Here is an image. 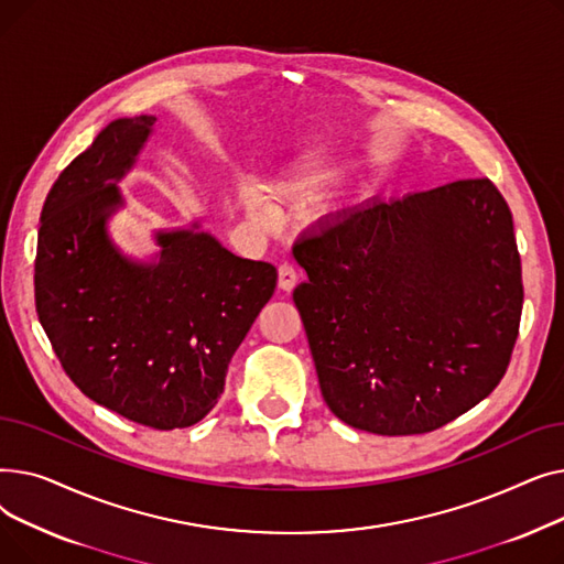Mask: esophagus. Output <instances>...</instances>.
<instances>
[{
	"label": "esophagus",
	"mask_w": 564,
	"mask_h": 564,
	"mask_svg": "<svg viewBox=\"0 0 564 564\" xmlns=\"http://www.w3.org/2000/svg\"><path fill=\"white\" fill-rule=\"evenodd\" d=\"M294 285H297V267L290 264V262H283L279 267V288L290 292Z\"/></svg>",
	"instance_id": "34e87169"
}]
</instances>
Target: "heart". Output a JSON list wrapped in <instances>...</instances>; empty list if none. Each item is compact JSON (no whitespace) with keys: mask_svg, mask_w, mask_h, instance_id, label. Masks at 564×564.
Segmentation results:
<instances>
[{"mask_svg":"<svg viewBox=\"0 0 564 564\" xmlns=\"http://www.w3.org/2000/svg\"><path fill=\"white\" fill-rule=\"evenodd\" d=\"M245 203H247V207H249V210H251L256 217H270V215H272V203H270V198H267V196L262 194V189H258V187H253V185H247V189H245Z\"/></svg>","mask_w":564,"mask_h":564,"instance_id":"heart-1","label":"heart"}]
</instances>
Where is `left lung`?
<instances>
[{"instance_id": "8db88e82", "label": "left lung", "mask_w": 564, "mask_h": 564, "mask_svg": "<svg viewBox=\"0 0 564 564\" xmlns=\"http://www.w3.org/2000/svg\"><path fill=\"white\" fill-rule=\"evenodd\" d=\"M294 288L319 391L381 436L425 434L508 370L523 283L512 213L489 177L370 198L302 235Z\"/></svg>"}]
</instances>
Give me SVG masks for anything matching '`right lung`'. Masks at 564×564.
Instances as JSON below:
<instances>
[{
	"mask_svg": "<svg viewBox=\"0 0 564 564\" xmlns=\"http://www.w3.org/2000/svg\"><path fill=\"white\" fill-rule=\"evenodd\" d=\"M155 116L111 121L52 185L39 228L36 313L75 387L153 430L189 427L224 393L228 364L276 267L230 253L198 224L160 230L139 262L107 230Z\"/></svg>",
	"mask_w": 564,
	"mask_h": 564,
	"instance_id": "add662e5",
	"label": "right lung"
}]
</instances>
